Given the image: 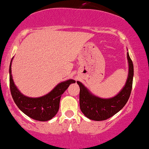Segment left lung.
Here are the masks:
<instances>
[{"instance_id":"obj_1","label":"left lung","mask_w":149,"mask_h":149,"mask_svg":"<svg viewBox=\"0 0 149 149\" xmlns=\"http://www.w3.org/2000/svg\"><path fill=\"white\" fill-rule=\"evenodd\" d=\"M127 58L129 65L128 77L123 90L115 97L102 99L93 95L81 83L79 86V107L81 111L87 118L93 120H105L112 117L125 106L131 95L133 77V64L128 52Z\"/></svg>"}]
</instances>
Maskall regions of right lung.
Returning a JSON list of instances; mask_svg holds the SVG:
<instances>
[{
    "label": "right lung",
    "instance_id": "obj_1",
    "mask_svg": "<svg viewBox=\"0 0 149 149\" xmlns=\"http://www.w3.org/2000/svg\"><path fill=\"white\" fill-rule=\"evenodd\" d=\"M12 62V59H11ZM11 62L9 67L10 72V90L12 97L18 108L31 118L39 121L51 120L57 113L62 95L68 88L70 84L74 83L73 79L61 82L49 94L40 97H28L21 94L14 85L11 75Z\"/></svg>",
    "mask_w": 149,
    "mask_h": 149
}]
</instances>
